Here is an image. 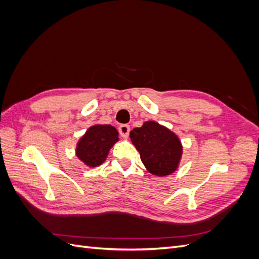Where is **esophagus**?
<instances>
[{"instance_id": "1", "label": "esophagus", "mask_w": 259, "mask_h": 259, "mask_svg": "<svg viewBox=\"0 0 259 259\" xmlns=\"http://www.w3.org/2000/svg\"><path fill=\"white\" fill-rule=\"evenodd\" d=\"M130 125L127 124H122L119 126V133L120 135L123 137V138H127L128 137V134H130Z\"/></svg>"}]
</instances>
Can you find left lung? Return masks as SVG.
I'll return each instance as SVG.
<instances>
[{
	"label": "left lung",
	"instance_id": "left-lung-1",
	"mask_svg": "<svg viewBox=\"0 0 259 259\" xmlns=\"http://www.w3.org/2000/svg\"><path fill=\"white\" fill-rule=\"evenodd\" d=\"M130 137L144 165L151 174L166 176L176 170L183 147L173 132L159 123L148 121L142 127L133 130Z\"/></svg>",
	"mask_w": 259,
	"mask_h": 259
}]
</instances>
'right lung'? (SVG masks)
<instances>
[{
    "mask_svg": "<svg viewBox=\"0 0 259 259\" xmlns=\"http://www.w3.org/2000/svg\"><path fill=\"white\" fill-rule=\"evenodd\" d=\"M117 140L119 133L111 125H94L77 143L76 156L88 166H98L105 162L109 150Z\"/></svg>",
    "mask_w": 259,
    "mask_h": 259,
    "instance_id": "obj_1",
    "label": "right lung"
}]
</instances>
